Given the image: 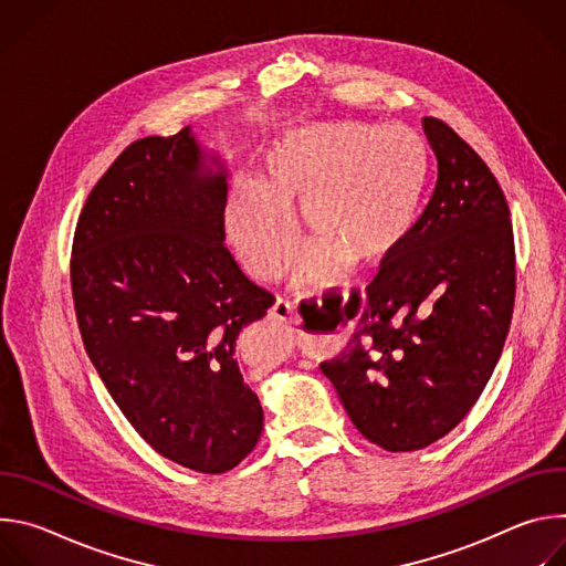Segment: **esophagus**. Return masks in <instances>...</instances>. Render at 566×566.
<instances>
[{"label": "esophagus", "instance_id": "obj_1", "mask_svg": "<svg viewBox=\"0 0 566 566\" xmlns=\"http://www.w3.org/2000/svg\"><path fill=\"white\" fill-rule=\"evenodd\" d=\"M273 317L280 319V322H293V319H295V311H293V306H291L289 302L280 300V302L273 306Z\"/></svg>", "mask_w": 566, "mask_h": 566}]
</instances>
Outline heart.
Wrapping results in <instances>:
<instances>
[{"label":"heart","instance_id":"1","mask_svg":"<svg viewBox=\"0 0 566 566\" xmlns=\"http://www.w3.org/2000/svg\"><path fill=\"white\" fill-rule=\"evenodd\" d=\"M426 181L421 138L400 125L313 123L289 132L269 154L262 186L241 184L228 232L253 275L277 280L291 264L300 208L315 244L300 277L329 280L340 262L367 266L412 230Z\"/></svg>","mask_w":566,"mask_h":566}]
</instances>
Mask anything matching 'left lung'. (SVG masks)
Instances as JSON below:
<instances>
[{
    "instance_id": "1",
    "label": "left lung",
    "mask_w": 566,
    "mask_h": 566,
    "mask_svg": "<svg viewBox=\"0 0 566 566\" xmlns=\"http://www.w3.org/2000/svg\"><path fill=\"white\" fill-rule=\"evenodd\" d=\"M434 192L394 260L332 308L345 349L319 369L371 443L421 450L463 421L502 356L515 304L506 197L481 156L443 120L423 118Z\"/></svg>"
}]
</instances>
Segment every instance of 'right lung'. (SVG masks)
<instances>
[{
    "label": "right lung",
    "instance_id": "1",
    "mask_svg": "<svg viewBox=\"0 0 566 566\" xmlns=\"http://www.w3.org/2000/svg\"><path fill=\"white\" fill-rule=\"evenodd\" d=\"M226 177L190 127L138 138L87 197L71 251L80 336L107 391L158 454L206 474L262 437L234 349L275 302L223 244Z\"/></svg>",
    "mask_w": 566,
    "mask_h": 566
}]
</instances>
